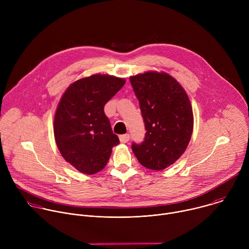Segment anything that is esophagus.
Returning <instances> with one entry per match:
<instances>
[{"instance_id":"obj_1","label":"esophagus","mask_w":249,"mask_h":249,"mask_svg":"<svg viewBox=\"0 0 249 249\" xmlns=\"http://www.w3.org/2000/svg\"><path fill=\"white\" fill-rule=\"evenodd\" d=\"M119 140L121 143H127V142L130 140V135L129 134L121 135V136H119Z\"/></svg>"}]
</instances>
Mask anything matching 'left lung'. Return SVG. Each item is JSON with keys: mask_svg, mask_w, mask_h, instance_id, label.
Returning a JSON list of instances; mask_svg holds the SVG:
<instances>
[{"mask_svg": "<svg viewBox=\"0 0 249 249\" xmlns=\"http://www.w3.org/2000/svg\"><path fill=\"white\" fill-rule=\"evenodd\" d=\"M147 130L132 150L139 162L162 170L186 151L194 125L192 105L182 86L165 72L148 71L130 77Z\"/></svg>", "mask_w": 249, "mask_h": 249, "instance_id": "8db88e82", "label": "left lung"}]
</instances>
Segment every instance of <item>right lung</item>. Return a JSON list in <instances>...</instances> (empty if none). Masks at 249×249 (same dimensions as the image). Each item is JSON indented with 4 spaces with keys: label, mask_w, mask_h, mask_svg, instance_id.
I'll return each instance as SVG.
<instances>
[{
    "label": "right lung",
    "mask_w": 249,
    "mask_h": 249,
    "mask_svg": "<svg viewBox=\"0 0 249 249\" xmlns=\"http://www.w3.org/2000/svg\"><path fill=\"white\" fill-rule=\"evenodd\" d=\"M124 78L93 74L71 84L54 116V137L64 160L84 174L99 172L119 144L103 108L125 85Z\"/></svg>",
    "instance_id": "add662e5"
}]
</instances>
